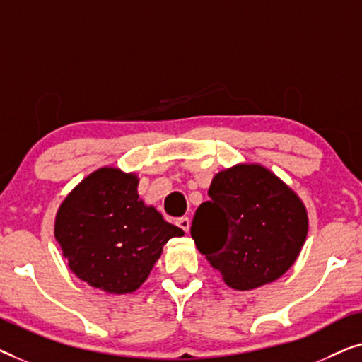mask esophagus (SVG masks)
<instances>
[{"instance_id":"1","label":"esophagus","mask_w":362,"mask_h":362,"mask_svg":"<svg viewBox=\"0 0 362 362\" xmlns=\"http://www.w3.org/2000/svg\"><path fill=\"white\" fill-rule=\"evenodd\" d=\"M176 224H177V227H181L185 232L189 230V219H187V217H180V219L176 221Z\"/></svg>"}]
</instances>
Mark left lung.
I'll return each instance as SVG.
<instances>
[{
    "instance_id": "obj_1",
    "label": "left lung",
    "mask_w": 362,
    "mask_h": 362,
    "mask_svg": "<svg viewBox=\"0 0 362 362\" xmlns=\"http://www.w3.org/2000/svg\"><path fill=\"white\" fill-rule=\"evenodd\" d=\"M207 194L191 237L230 288H259L295 264L308 214L280 177L262 165H235L217 173Z\"/></svg>"
}]
</instances>
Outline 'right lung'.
Here are the masks:
<instances>
[{"instance_id":"add662e5","label":"right lung","mask_w":362,"mask_h":362,"mask_svg":"<svg viewBox=\"0 0 362 362\" xmlns=\"http://www.w3.org/2000/svg\"><path fill=\"white\" fill-rule=\"evenodd\" d=\"M54 235L69 269L93 288L123 295L140 288L163 245L185 232L138 196V176L100 168L59 207Z\"/></svg>"}]
</instances>
